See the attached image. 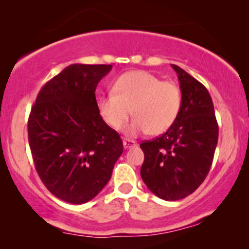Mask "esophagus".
<instances>
[{"mask_svg": "<svg viewBox=\"0 0 249 249\" xmlns=\"http://www.w3.org/2000/svg\"><path fill=\"white\" fill-rule=\"evenodd\" d=\"M137 145V142L135 141H130V139H124V148H130Z\"/></svg>", "mask_w": 249, "mask_h": 249, "instance_id": "34e87169", "label": "esophagus"}]
</instances>
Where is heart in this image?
<instances>
[{
	"label": "heart",
	"mask_w": 249,
	"mask_h": 249,
	"mask_svg": "<svg viewBox=\"0 0 249 249\" xmlns=\"http://www.w3.org/2000/svg\"><path fill=\"white\" fill-rule=\"evenodd\" d=\"M181 107V93L171 81H162L147 71H129L114 81L112 93L97 101L98 113L112 129H119L130 112L135 117L124 131L137 137L151 130L162 134L176 121Z\"/></svg>",
	"instance_id": "b5f03b06"
}]
</instances>
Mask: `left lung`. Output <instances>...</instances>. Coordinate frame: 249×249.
Masks as SVG:
<instances>
[{"label":"left lung","mask_w":249,"mask_h":249,"mask_svg":"<svg viewBox=\"0 0 249 249\" xmlns=\"http://www.w3.org/2000/svg\"><path fill=\"white\" fill-rule=\"evenodd\" d=\"M178 74L181 107L164 134L141 144L145 159L142 181L160 198L179 200L205 180L215 152L217 125L212 98L198 80L172 64Z\"/></svg>","instance_id":"8db88e82"}]
</instances>
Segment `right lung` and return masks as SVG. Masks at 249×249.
<instances>
[{"mask_svg": "<svg viewBox=\"0 0 249 249\" xmlns=\"http://www.w3.org/2000/svg\"><path fill=\"white\" fill-rule=\"evenodd\" d=\"M111 64H71L44 85L28 119V141L40 180L71 204L93 199L124 152L120 135L105 124L95 97Z\"/></svg>", "mask_w": 249, "mask_h": 249, "instance_id": "add662e5", "label": "right lung"}]
</instances>
